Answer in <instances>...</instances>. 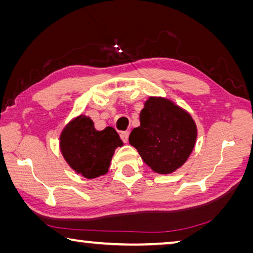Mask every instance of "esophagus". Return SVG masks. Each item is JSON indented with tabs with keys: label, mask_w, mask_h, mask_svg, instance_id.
Listing matches in <instances>:
<instances>
[{
	"label": "esophagus",
	"mask_w": 253,
	"mask_h": 253,
	"mask_svg": "<svg viewBox=\"0 0 253 253\" xmlns=\"http://www.w3.org/2000/svg\"><path fill=\"white\" fill-rule=\"evenodd\" d=\"M128 136H129V132L128 131H122L121 132V138L124 143L128 142Z\"/></svg>",
	"instance_id": "1"
}]
</instances>
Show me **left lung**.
<instances>
[{
  "instance_id": "1",
  "label": "left lung",
  "mask_w": 253,
  "mask_h": 253,
  "mask_svg": "<svg viewBox=\"0 0 253 253\" xmlns=\"http://www.w3.org/2000/svg\"><path fill=\"white\" fill-rule=\"evenodd\" d=\"M140 126L129 144L158 174H170L187 161L195 146L198 128L186 110L163 97H149L139 115Z\"/></svg>"
}]
</instances>
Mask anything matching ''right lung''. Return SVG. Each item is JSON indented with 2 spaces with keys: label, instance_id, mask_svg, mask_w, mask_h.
Instances as JSON below:
<instances>
[{
  "label": "right lung",
  "instance_id": "right-lung-1",
  "mask_svg": "<svg viewBox=\"0 0 253 253\" xmlns=\"http://www.w3.org/2000/svg\"><path fill=\"white\" fill-rule=\"evenodd\" d=\"M121 146L122 139L113 127L97 130L84 115L72 119L60 135V151L68 165L89 179L108 172L115 149Z\"/></svg>",
  "mask_w": 253,
  "mask_h": 253
}]
</instances>
